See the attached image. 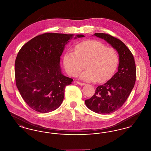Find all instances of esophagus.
I'll use <instances>...</instances> for the list:
<instances>
[{"label":"esophagus","mask_w":151,"mask_h":151,"mask_svg":"<svg viewBox=\"0 0 151 151\" xmlns=\"http://www.w3.org/2000/svg\"><path fill=\"white\" fill-rule=\"evenodd\" d=\"M77 84H78L80 86H85L86 84L85 83H81V82H79V81H76V82Z\"/></svg>","instance_id":"34e87169"}]
</instances>
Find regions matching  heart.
<instances>
[{
  "label": "heart",
  "mask_w": 151,
  "mask_h": 151,
  "mask_svg": "<svg viewBox=\"0 0 151 151\" xmlns=\"http://www.w3.org/2000/svg\"><path fill=\"white\" fill-rule=\"evenodd\" d=\"M86 64V70L80 75L86 81L103 83L110 79L118 64L116 51L97 40H88L77 44L75 52L67 51L63 57L67 73L76 76Z\"/></svg>",
  "instance_id": "heart-1"
}]
</instances>
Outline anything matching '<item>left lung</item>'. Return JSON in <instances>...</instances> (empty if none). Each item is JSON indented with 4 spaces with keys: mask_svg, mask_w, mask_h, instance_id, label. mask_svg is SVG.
<instances>
[{
    "mask_svg": "<svg viewBox=\"0 0 151 151\" xmlns=\"http://www.w3.org/2000/svg\"><path fill=\"white\" fill-rule=\"evenodd\" d=\"M93 36L105 40L119 55L118 71L106 83L97 87L93 96L85 101L91 110L108 114L121 108L129 96L136 81L135 63L131 52L120 40L102 33Z\"/></svg>",
    "mask_w": 151,
    "mask_h": 151,
    "instance_id": "obj_1",
    "label": "left lung"
}]
</instances>
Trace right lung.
I'll list each match as a JSON object with an SVG mask.
<instances>
[{
	"label": "right lung",
	"mask_w": 151,
	"mask_h": 151,
	"mask_svg": "<svg viewBox=\"0 0 151 151\" xmlns=\"http://www.w3.org/2000/svg\"><path fill=\"white\" fill-rule=\"evenodd\" d=\"M73 35L46 33L25 43L15 60L16 86L30 108L49 113L59 108L65 96V87L73 79L64 76L60 56ZM77 35L76 38L84 37Z\"/></svg>",
	"instance_id": "add662e5"
}]
</instances>
